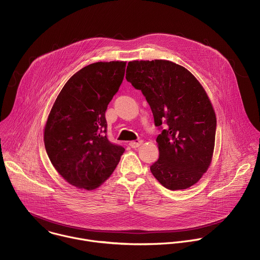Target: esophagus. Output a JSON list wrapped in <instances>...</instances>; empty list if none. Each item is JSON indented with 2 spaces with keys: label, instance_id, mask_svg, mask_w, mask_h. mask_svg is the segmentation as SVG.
Wrapping results in <instances>:
<instances>
[{
  "label": "esophagus",
  "instance_id": "esophagus-1",
  "mask_svg": "<svg viewBox=\"0 0 260 260\" xmlns=\"http://www.w3.org/2000/svg\"><path fill=\"white\" fill-rule=\"evenodd\" d=\"M142 144H143V141H142V140H139V141H132V142L129 143V146H131L132 148H138V147H140Z\"/></svg>",
  "mask_w": 260,
  "mask_h": 260
}]
</instances>
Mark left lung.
<instances>
[{
	"label": "left lung",
	"mask_w": 260,
	"mask_h": 260,
	"mask_svg": "<svg viewBox=\"0 0 260 260\" xmlns=\"http://www.w3.org/2000/svg\"><path fill=\"white\" fill-rule=\"evenodd\" d=\"M125 78L141 90L156 126L158 160L150 166L166 189L185 190L207 171L215 143L216 116L202 84L185 67L167 60L131 61Z\"/></svg>",
	"instance_id": "1"
}]
</instances>
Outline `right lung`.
Instances as JSON below:
<instances>
[{"mask_svg":"<svg viewBox=\"0 0 260 260\" xmlns=\"http://www.w3.org/2000/svg\"><path fill=\"white\" fill-rule=\"evenodd\" d=\"M126 62H96L64 84L48 116L44 142L58 174L84 190L101 186L124 148L109 142L105 112L123 80Z\"/></svg>","mask_w":260,"mask_h":260,"instance_id":"add662e5","label":"right lung"}]
</instances>
